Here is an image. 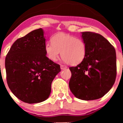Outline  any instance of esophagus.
<instances>
[{
  "mask_svg": "<svg viewBox=\"0 0 123 123\" xmlns=\"http://www.w3.org/2000/svg\"><path fill=\"white\" fill-rule=\"evenodd\" d=\"M60 68H61V69H64L67 68V66L64 65H60Z\"/></svg>",
  "mask_w": 123,
  "mask_h": 123,
  "instance_id": "34e87169",
  "label": "esophagus"
}]
</instances>
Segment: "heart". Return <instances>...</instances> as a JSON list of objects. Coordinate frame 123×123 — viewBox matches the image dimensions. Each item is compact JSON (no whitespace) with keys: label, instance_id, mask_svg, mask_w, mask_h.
Returning a JSON list of instances; mask_svg holds the SVG:
<instances>
[{"label":"heart","instance_id":"obj_1","mask_svg":"<svg viewBox=\"0 0 123 123\" xmlns=\"http://www.w3.org/2000/svg\"><path fill=\"white\" fill-rule=\"evenodd\" d=\"M51 42L45 44V51L51 61H56L61 52L62 58L68 64L76 65L86 56V44L80 38L60 32L54 35Z\"/></svg>","mask_w":123,"mask_h":123}]
</instances>
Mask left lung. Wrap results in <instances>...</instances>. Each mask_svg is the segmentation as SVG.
Returning <instances> with one entry per match:
<instances>
[{"mask_svg": "<svg viewBox=\"0 0 123 123\" xmlns=\"http://www.w3.org/2000/svg\"><path fill=\"white\" fill-rule=\"evenodd\" d=\"M86 44V56L72 73L69 86L72 93L82 100L103 97L115 83L117 57L112 45L102 35L91 32H81Z\"/></svg>", "mask_w": 123, "mask_h": 123, "instance_id": "1", "label": "left lung"}]
</instances>
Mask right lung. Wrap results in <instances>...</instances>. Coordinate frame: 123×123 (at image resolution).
Here are the masks:
<instances>
[{
    "instance_id": "add662e5",
    "label": "right lung",
    "mask_w": 123,
    "mask_h": 123,
    "mask_svg": "<svg viewBox=\"0 0 123 123\" xmlns=\"http://www.w3.org/2000/svg\"><path fill=\"white\" fill-rule=\"evenodd\" d=\"M45 44L43 30H33L17 40L6 56L8 87L26 103H39L48 98L52 82L61 70L59 65L46 56Z\"/></svg>"
}]
</instances>
